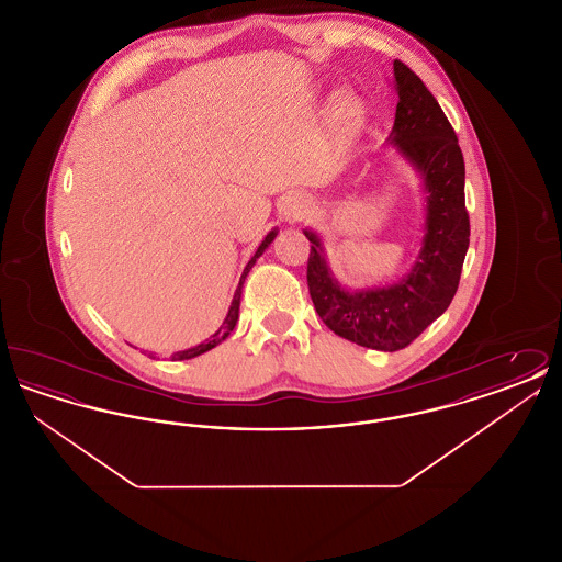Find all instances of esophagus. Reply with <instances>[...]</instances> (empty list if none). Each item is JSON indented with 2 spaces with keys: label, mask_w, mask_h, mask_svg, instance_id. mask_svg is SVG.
Returning <instances> with one entry per match:
<instances>
[{
  "label": "esophagus",
  "mask_w": 562,
  "mask_h": 562,
  "mask_svg": "<svg viewBox=\"0 0 562 562\" xmlns=\"http://www.w3.org/2000/svg\"><path fill=\"white\" fill-rule=\"evenodd\" d=\"M310 209H312V202L305 195L294 193V195L286 198V202L282 206V213L289 221H299V218H303L305 214L310 213Z\"/></svg>",
  "instance_id": "34e87169"
}]
</instances>
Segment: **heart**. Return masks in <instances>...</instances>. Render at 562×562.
<instances>
[{
  "label": "heart",
  "mask_w": 562,
  "mask_h": 562,
  "mask_svg": "<svg viewBox=\"0 0 562 562\" xmlns=\"http://www.w3.org/2000/svg\"><path fill=\"white\" fill-rule=\"evenodd\" d=\"M335 115L344 128L351 131L360 122V103L351 94H344L335 103Z\"/></svg>",
  "instance_id": "b5f03b06"
}]
</instances>
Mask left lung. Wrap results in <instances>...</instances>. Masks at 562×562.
Segmentation results:
<instances>
[{
  "label": "left lung",
  "mask_w": 562,
  "mask_h": 562,
  "mask_svg": "<svg viewBox=\"0 0 562 562\" xmlns=\"http://www.w3.org/2000/svg\"><path fill=\"white\" fill-rule=\"evenodd\" d=\"M396 120L387 143L422 179L426 221L419 255L398 282L348 291L324 257L321 236L312 241L307 286L322 322L362 348L398 351L413 344L451 305L470 246L465 211V164L445 111L404 63L394 60Z\"/></svg>",
  "instance_id": "obj_1"
}]
</instances>
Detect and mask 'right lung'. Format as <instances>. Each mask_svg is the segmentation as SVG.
Masks as SVG:
<instances>
[{
  "label": "right lung",
  "instance_id": "right-lung-1",
  "mask_svg": "<svg viewBox=\"0 0 562 562\" xmlns=\"http://www.w3.org/2000/svg\"><path fill=\"white\" fill-rule=\"evenodd\" d=\"M278 236V229L273 227L271 232H269L268 236H266V240L259 244V248H257V252L250 257V261L246 263V268L241 271L240 284H238V289H236V294H234V299H232V305H229V312H227V316H225V321L221 324V328L214 333L211 339H206L204 344H200V346H195V348L183 349V351H175L172 353V360H189V358H195V356H200V353H204V351H209V349L216 348L221 341H225L227 337H229V333L236 328V324H238V316H240V296H241V286H244V280H246V276H248V271L252 269V266L257 263V259L266 252V248H268L269 244L273 241V238Z\"/></svg>",
  "mask_w": 562,
  "mask_h": 562
}]
</instances>
